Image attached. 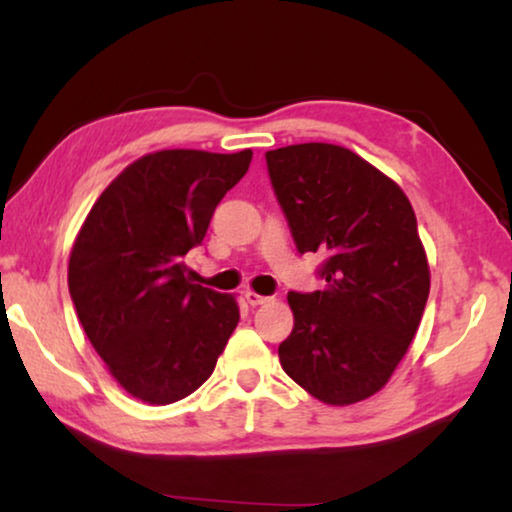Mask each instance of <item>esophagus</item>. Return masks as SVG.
<instances>
[{
    "label": "esophagus",
    "instance_id": "1",
    "mask_svg": "<svg viewBox=\"0 0 512 512\" xmlns=\"http://www.w3.org/2000/svg\"><path fill=\"white\" fill-rule=\"evenodd\" d=\"M244 298H247V303H249L251 307L270 303V298H268V296H261V293H256V291H247V293H244Z\"/></svg>",
    "mask_w": 512,
    "mask_h": 512
}]
</instances>
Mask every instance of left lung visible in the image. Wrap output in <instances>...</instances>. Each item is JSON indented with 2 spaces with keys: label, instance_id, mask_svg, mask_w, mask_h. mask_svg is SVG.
I'll return each instance as SVG.
<instances>
[{
  "label": "left lung",
  "instance_id": "left-lung-1",
  "mask_svg": "<svg viewBox=\"0 0 512 512\" xmlns=\"http://www.w3.org/2000/svg\"><path fill=\"white\" fill-rule=\"evenodd\" d=\"M300 254H324V291L289 293L284 373L328 405L377 394L415 338L431 289L417 219L401 186L345 146L265 153Z\"/></svg>",
  "mask_w": 512,
  "mask_h": 512
}]
</instances>
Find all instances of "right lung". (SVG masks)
Here are the masks:
<instances>
[{"instance_id": "add662e5", "label": "right lung", "mask_w": 512, "mask_h": 512, "mask_svg": "<svg viewBox=\"0 0 512 512\" xmlns=\"http://www.w3.org/2000/svg\"><path fill=\"white\" fill-rule=\"evenodd\" d=\"M251 156L146 153L104 188L76 235L67 272L76 314L111 377L142 403L193 394L240 321L233 293L193 284L184 256Z\"/></svg>"}]
</instances>
